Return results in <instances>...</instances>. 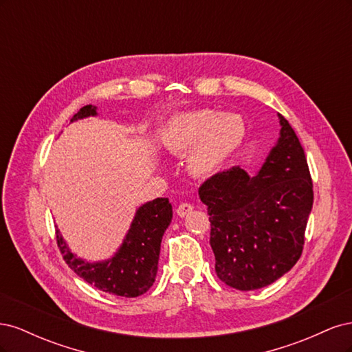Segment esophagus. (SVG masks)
I'll use <instances>...</instances> for the list:
<instances>
[{
  "label": "esophagus",
  "instance_id": "34e87169",
  "mask_svg": "<svg viewBox=\"0 0 352 352\" xmlns=\"http://www.w3.org/2000/svg\"><path fill=\"white\" fill-rule=\"evenodd\" d=\"M192 206L190 204H188V202H182V204H179L177 206V208H176V212H177V216H180V217H185L186 214H189L190 211H192Z\"/></svg>",
  "mask_w": 352,
  "mask_h": 352
}]
</instances>
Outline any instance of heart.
Listing matches in <instances>:
<instances>
[{
  "label": "heart",
  "mask_w": 352,
  "mask_h": 352,
  "mask_svg": "<svg viewBox=\"0 0 352 352\" xmlns=\"http://www.w3.org/2000/svg\"><path fill=\"white\" fill-rule=\"evenodd\" d=\"M245 135L243 120L238 114H216L210 110L188 111L170 123L167 144L170 150L184 151L194 146L189 166L195 173H208L238 150Z\"/></svg>",
  "instance_id": "b5f03b06"
}]
</instances>
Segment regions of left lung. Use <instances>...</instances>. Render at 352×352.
Wrapping results in <instances>:
<instances>
[{"label": "left lung", "mask_w": 352, "mask_h": 352, "mask_svg": "<svg viewBox=\"0 0 352 352\" xmlns=\"http://www.w3.org/2000/svg\"><path fill=\"white\" fill-rule=\"evenodd\" d=\"M280 138L257 176L232 167L198 189L211 223L217 278L239 291L278 280L302 254L313 207L304 148L282 114Z\"/></svg>", "instance_id": "8db88e82"}]
</instances>
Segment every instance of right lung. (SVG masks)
Wrapping results in <instances>:
<instances>
[{
	"instance_id": "right-lung-1",
	"label": "right lung",
	"mask_w": 352,
	"mask_h": 352,
	"mask_svg": "<svg viewBox=\"0 0 352 352\" xmlns=\"http://www.w3.org/2000/svg\"><path fill=\"white\" fill-rule=\"evenodd\" d=\"M95 107L85 105L73 120L95 116ZM172 221V204L168 198H157L146 202L136 211L126 239L111 260L104 263H87L73 255L63 238L57 235V245L63 258L79 278L100 291L117 296L135 298L153 286L157 274L160 245L164 230Z\"/></svg>"
}]
</instances>
